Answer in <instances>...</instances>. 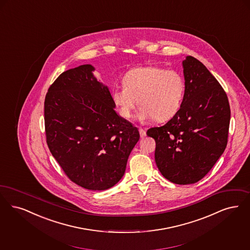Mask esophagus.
Returning <instances> with one entry per match:
<instances>
[{"instance_id":"obj_1","label":"esophagus","mask_w":250,"mask_h":250,"mask_svg":"<svg viewBox=\"0 0 250 250\" xmlns=\"http://www.w3.org/2000/svg\"><path fill=\"white\" fill-rule=\"evenodd\" d=\"M140 138H145L146 137V131L144 129H142V128H140Z\"/></svg>"}]
</instances>
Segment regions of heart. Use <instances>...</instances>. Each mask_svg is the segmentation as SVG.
Instances as JSON below:
<instances>
[{"mask_svg": "<svg viewBox=\"0 0 250 250\" xmlns=\"http://www.w3.org/2000/svg\"><path fill=\"white\" fill-rule=\"evenodd\" d=\"M123 85L111 90V100L125 119L131 117L139 102L136 118L140 122L169 120L180 110L185 94L180 73L156 65L128 70L123 77Z\"/></svg>", "mask_w": 250, "mask_h": 250, "instance_id": "obj_1", "label": "heart"}]
</instances>
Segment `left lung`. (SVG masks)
Returning <instances> with one entry per match:
<instances>
[{
	"instance_id": "8db88e82",
	"label": "left lung",
	"mask_w": 250,
	"mask_h": 250,
	"mask_svg": "<svg viewBox=\"0 0 250 250\" xmlns=\"http://www.w3.org/2000/svg\"><path fill=\"white\" fill-rule=\"evenodd\" d=\"M185 94L180 110L147 135L155 140V163L173 183L185 185L202 180L226 148L230 110L226 93L199 60L182 61Z\"/></svg>"
}]
</instances>
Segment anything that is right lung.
<instances>
[{"mask_svg": "<svg viewBox=\"0 0 250 250\" xmlns=\"http://www.w3.org/2000/svg\"><path fill=\"white\" fill-rule=\"evenodd\" d=\"M94 70L85 64L60 74L45 96L44 124L48 148L69 179L104 190L123 178L140 132L115 111Z\"/></svg>", "mask_w": 250, "mask_h": 250, "instance_id": "1", "label": "right lung"}]
</instances>
